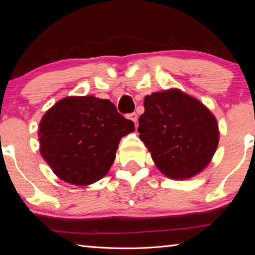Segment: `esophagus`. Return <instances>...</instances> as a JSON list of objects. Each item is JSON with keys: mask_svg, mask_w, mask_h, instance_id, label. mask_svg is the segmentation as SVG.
Segmentation results:
<instances>
[{"mask_svg": "<svg viewBox=\"0 0 255 255\" xmlns=\"http://www.w3.org/2000/svg\"><path fill=\"white\" fill-rule=\"evenodd\" d=\"M128 119L132 120V122L135 123V125H137L138 117H137V114H136V112H132V114H129V115H128Z\"/></svg>", "mask_w": 255, "mask_h": 255, "instance_id": "1", "label": "esophagus"}]
</instances>
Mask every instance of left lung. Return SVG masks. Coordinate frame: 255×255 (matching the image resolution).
I'll list each match as a JSON object with an SVG mask.
<instances>
[{
  "label": "left lung",
  "mask_w": 255,
  "mask_h": 255,
  "mask_svg": "<svg viewBox=\"0 0 255 255\" xmlns=\"http://www.w3.org/2000/svg\"><path fill=\"white\" fill-rule=\"evenodd\" d=\"M138 132L159 171L188 179L208 165L218 146V125L199 102L172 89L145 97Z\"/></svg>",
  "instance_id": "left-lung-1"
}]
</instances>
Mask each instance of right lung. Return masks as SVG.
Segmentation results:
<instances>
[{"label": "right lung", "instance_id": "1", "mask_svg": "<svg viewBox=\"0 0 255 255\" xmlns=\"http://www.w3.org/2000/svg\"><path fill=\"white\" fill-rule=\"evenodd\" d=\"M135 130L107 99L68 97L50 108L39 124L40 153L59 179L76 185L102 179L124 136Z\"/></svg>", "mask_w": 255, "mask_h": 255}]
</instances>
